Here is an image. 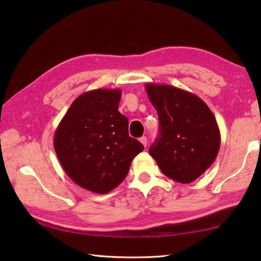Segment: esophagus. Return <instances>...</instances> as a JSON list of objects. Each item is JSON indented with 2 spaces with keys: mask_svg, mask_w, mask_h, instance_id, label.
<instances>
[{
  "mask_svg": "<svg viewBox=\"0 0 261 261\" xmlns=\"http://www.w3.org/2000/svg\"><path fill=\"white\" fill-rule=\"evenodd\" d=\"M140 142H141L142 144L144 145V146H146V145H147V138H146L145 136H142V137L140 138Z\"/></svg>",
  "mask_w": 261,
  "mask_h": 261,
  "instance_id": "obj_1",
  "label": "esophagus"
}]
</instances>
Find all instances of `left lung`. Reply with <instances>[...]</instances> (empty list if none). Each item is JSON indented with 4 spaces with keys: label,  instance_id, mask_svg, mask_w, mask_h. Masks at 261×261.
I'll list each match as a JSON object with an SVG mask.
<instances>
[{
    "label": "left lung",
    "instance_id": "1",
    "mask_svg": "<svg viewBox=\"0 0 261 261\" xmlns=\"http://www.w3.org/2000/svg\"><path fill=\"white\" fill-rule=\"evenodd\" d=\"M145 89L160 124V134L148 152L167 177L193 182L212 166L220 150L214 115L199 97L185 90L152 83Z\"/></svg>",
    "mask_w": 261,
    "mask_h": 261
}]
</instances>
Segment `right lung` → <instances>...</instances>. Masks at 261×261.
<instances>
[{
    "mask_svg": "<svg viewBox=\"0 0 261 261\" xmlns=\"http://www.w3.org/2000/svg\"><path fill=\"white\" fill-rule=\"evenodd\" d=\"M120 89H97L73 101L54 135L64 171L80 187L107 194L126 178L144 150L128 135V119L118 111Z\"/></svg>",
    "mask_w": 261,
    "mask_h": 261,
    "instance_id": "obj_1",
    "label": "right lung"
}]
</instances>
